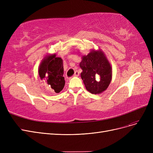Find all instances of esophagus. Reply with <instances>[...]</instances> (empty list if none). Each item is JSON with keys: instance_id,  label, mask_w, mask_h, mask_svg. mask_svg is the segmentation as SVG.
I'll use <instances>...</instances> for the list:
<instances>
[{"instance_id": "obj_1", "label": "esophagus", "mask_w": 153, "mask_h": 153, "mask_svg": "<svg viewBox=\"0 0 153 153\" xmlns=\"http://www.w3.org/2000/svg\"><path fill=\"white\" fill-rule=\"evenodd\" d=\"M73 76H79V72H78V71H76L75 72V74H74Z\"/></svg>"}]
</instances>
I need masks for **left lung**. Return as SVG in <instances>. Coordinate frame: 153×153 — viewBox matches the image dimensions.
Segmentation results:
<instances>
[{"mask_svg":"<svg viewBox=\"0 0 153 153\" xmlns=\"http://www.w3.org/2000/svg\"><path fill=\"white\" fill-rule=\"evenodd\" d=\"M80 66L81 78L88 91L96 94L107 89L112 79V68L102 52L92 51L83 56Z\"/></svg>","mask_w":153,"mask_h":153,"instance_id":"obj_1","label":"left lung"}]
</instances>
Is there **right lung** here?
<instances>
[{
    "label": "right lung",
    "instance_id": "1",
    "mask_svg": "<svg viewBox=\"0 0 153 153\" xmlns=\"http://www.w3.org/2000/svg\"><path fill=\"white\" fill-rule=\"evenodd\" d=\"M38 72L41 79H45L52 92L59 93L63 89L65 80L61 58L56 57L55 54L46 57L41 64Z\"/></svg>",
    "mask_w": 153,
    "mask_h": 153
}]
</instances>
